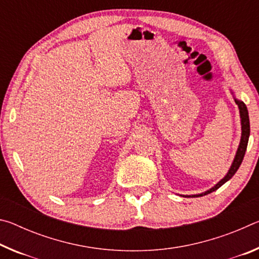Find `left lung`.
<instances>
[{"label": "left lung", "mask_w": 259, "mask_h": 259, "mask_svg": "<svg viewBox=\"0 0 259 259\" xmlns=\"http://www.w3.org/2000/svg\"><path fill=\"white\" fill-rule=\"evenodd\" d=\"M232 95H233V91H232ZM236 105L239 106V111H240V117H241V130H242V133H241V140H240V144H239V147H238V151H236V154L234 156V160H233V163H232L231 168L229 170V172L226 174V176L221 179L216 185L213 187L210 188V190L205 191L203 193H201V194H194V195H183V196H187V198H198V196H203V195H207L209 193L214 192L216 190H218L219 187L222 185H224V184L230 181V179L234 176L235 172L238 171L239 166L242 163V160L244 157L245 154V150H247V146H248V140H249V135H250V123H249V115H248V109L247 106H245V104L243 102H241V100H238L236 98H234Z\"/></svg>", "instance_id": "8db88e82"}]
</instances>
